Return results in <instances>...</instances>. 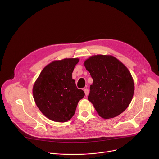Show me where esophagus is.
Returning a JSON list of instances; mask_svg holds the SVG:
<instances>
[{
  "label": "esophagus",
  "instance_id": "34e87169",
  "mask_svg": "<svg viewBox=\"0 0 159 159\" xmlns=\"http://www.w3.org/2000/svg\"><path fill=\"white\" fill-rule=\"evenodd\" d=\"M84 93H85V96H88V94H89V89H87V88H85V89H84Z\"/></svg>",
  "mask_w": 159,
  "mask_h": 159
}]
</instances>
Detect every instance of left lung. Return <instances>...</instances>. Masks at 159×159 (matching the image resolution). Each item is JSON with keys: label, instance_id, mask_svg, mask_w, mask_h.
Instances as JSON below:
<instances>
[{"label": "left lung", "instance_id": "left-lung-1", "mask_svg": "<svg viewBox=\"0 0 159 159\" xmlns=\"http://www.w3.org/2000/svg\"><path fill=\"white\" fill-rule=\"evenodd\" d=\"M93 79L88 100L104 119L116 117L129 105L134 81L127 67L111 55L90 57L84 63Z\"/></svg>", "mask_w": 159, "mask_h": 159}]
</instances>
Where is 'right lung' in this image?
I'll list each match as a JSON object with an SVG mask.
<instances>
[{
	"label": "right lung",
	"instance_id": "add662e5",
	"mask_svg": "<svg viewBox=\"0 0 159 159\" xmlns=\"http://www.w3.org/2000/svg\"><path fill=\"white\" fill-rule=\"evenodd\" d=\"M79 58L55 60L45 66L35 81L33 94L36 106L52 121L64 123L74 115L84 96L76 87L72 72Z\"/></svg>",
	"mask_w": 159,
	"mask_h": 159
}]
</instances>
